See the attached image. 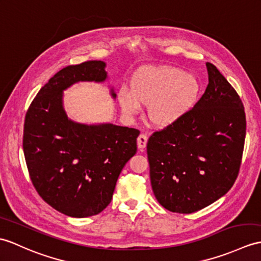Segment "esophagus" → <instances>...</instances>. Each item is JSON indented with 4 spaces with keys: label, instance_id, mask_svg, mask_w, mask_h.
<instances>
[{
    "label": "esophagus",
    "instance_id": "34e87169",
    "mask_svg": "<svg viewBox=\"0 0 261 261\" xmlns=\"http://www.w3.org/2000/svg\"><path fill=\"white\" fill-rule=\"evenodd\" d=\"M137 142H138V148L139 149H144L145 145H147V142H148V137L143 135V133H141V135L138 137Z\"/></svg>",
    "mask_w": 261,
    "mask_h": 261
}]
</instances>
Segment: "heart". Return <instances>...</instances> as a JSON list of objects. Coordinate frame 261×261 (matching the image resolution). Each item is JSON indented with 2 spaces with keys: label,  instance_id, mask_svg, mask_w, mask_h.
Returning a JSON list of instances; mask_svg holds the SVG:
<instances>
[{
  "label": "heart",
  "instance_id": "b5f03b06",
  "mask_svg": "<svg viewBox=\"0 0 261 261\" xmlns=\"http://www.w3.org/2000/svg\"><path fill=\"white\" fill-rule=\"evenodd\" d=\"M200 92L198 79L172 66H150L132 79V89L122 87L118 100L122 111L136 116L150 106L149 117L158 125H169L190 110Z\"/></svg>",
  "mask_w": 261,
  "mask_h": 261
}]
</instances>
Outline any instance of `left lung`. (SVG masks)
Segmentation results:
<instances>
[{
	"label": "left lung",
	"instance_id": "8db88e82",
	"mask_svg": "<svg viewBox=\"0 0 261 261\" xmlns=\"http://www.w3.org/2000/svg\"><path fill=\"white\" fill-rule=\"evenodd\" d=\"M209 83L191 110L147 144L150 180L158 202L169 211L192 214L231 189L246 138V114L238 93L214 64Z\"/></svg>",
	"mask_w": 261,
	"mask_h": 261
}]
</instances>
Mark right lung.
Instances as JSON below:
<instances>
[{
  "mask_svg": "<svg viewBox=\"0 0 261 261\" xmlns=\"http://www.w3.org/2000/svg\"><path fill=\"white\" fill-rule=\"evenodd\" d=\"M105 68L103 61H87L60 70L41 88L24 121L23 151L34 188L52 208L74 218L108 207L121 171L137 152L139 130L77 123L64 111L63 91L80 81H106ZM111 95L116 98L113 89Z\"/></svg>",
  "mask_w": 261,
  "mask_h": 261,
  "instance_id": "add662e5",
  "label": "right lung"
}]
</instances>
